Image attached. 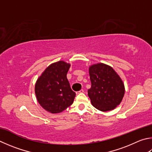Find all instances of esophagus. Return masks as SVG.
<instances>
[{"label":"esophagus","mask_w":152,"mask_h":152,"mask_svg":"<svg viewBox=\"0 0 152 152\" xmlns=\"http://www.w3.org/2000/svg\"><path fill=\"white\" fill-rule=\"evenodd\" d=\"M84 92V90H79V91H78V92H76V94L78 95V94H81V93H83Z\"/></svg>","instance_id":"1"}]
</instances>
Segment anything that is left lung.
Listing matches in <instances>:
<instances>
[{"label":"left lung","instance_id":"8db88e82","mask_svg":"<svg viewBox=\"0 0 152 152\" xmlns=\"http://www.w3.org/2000/svg\"><path fill=\"white\" fill-rule=\"evenodd\" d=\"M91 88L88 95L92 106L102 112L115 109L122 102L125 86L114 69L104 63L89 67Z\"/></svg>","mask_w":152,"mask_h":152}]
</instances>
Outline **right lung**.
I'll list each match as a JSON object with an SVG mask.
<instances>
[{
    "instance_id": "1",
    "label": "right lung",
    "mask_w": 152,
    "mask_h": 152,
    "mask_svg": "<svg viewBox=\"0 0 152 152\" xmlns=\"http://www.w3.org/2000/svg\"><path fill=\"white\" fill-rule=\"evenodd\" d=\"M70 64L63 60L46 68L35 84L38 103L46 111L58 114L72 104L76 93L72 90L66 74Z\"/></svg>"
}]
</instances>
